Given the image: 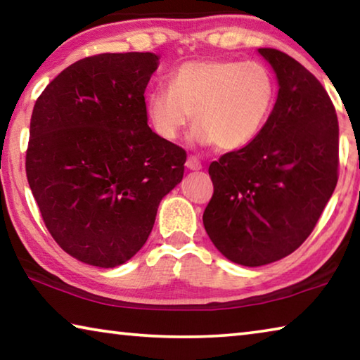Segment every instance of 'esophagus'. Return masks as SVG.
I'll return each instance as SVG.
<instances>
[{"label":"esophagus","mask_w":360,"mask_h":360,"mask_svg":"<svg viewBox=\"0 0 360 360\" xmlns=\"http://www.w3.org/2000/svg\"><path fill=\"white\" fill-rule=\"evenodd\" d=\"M186 167L188 168V169H200L202 168V163H200V160L197 157H193V155H191L187 158V162H186Z\"/></svg>","instance_id":"obj_1"}]
</instances>
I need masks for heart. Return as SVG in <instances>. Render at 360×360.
I'll return each instance as SVG.
<instances>
[{
    "instance_id": "b5f03b06",
    "label": "heart",
    "mask_w": 360,
    "mask_h": 360,
    "mask_svg": "<svg viewBox=\"0 0 360 360\" xmlns=\"http://www.w3.org/2000/svg\"><path fill=\"white\" fill-rule=\"evenodd\" d=\"M276 77L262 62L211 58L186 62L169 75V87L148 95L154 130L173 141L193 122V139L238 150L264 130L276 101Z\"/></svg>"
}]
</instances>
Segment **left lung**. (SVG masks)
Segmentation results:
<instances>
[{"label":"left lung","instance_id":"8db88e82","mask_svg":"<svg viewBox=\"0 0 360 360\" xmlns=\"http://www.w3.org/2000/svg\"><path fill=\"white\" fill-rule=\"evenodd\" d=\"M279 92L264 130L210 165L205 230L229 260L260 266L302 246L338 181V119L322 84L295 58L259 49Z\"/></svg>","mask_w":360,"mask_h":360}]
</instances>
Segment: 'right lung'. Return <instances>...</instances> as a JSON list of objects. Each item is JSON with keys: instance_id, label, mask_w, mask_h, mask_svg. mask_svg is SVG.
Masks as SVG:
<instances>
[{"instance_id": "right-lung-1", "label": "right lung", "mask_w": 360, "mask_h": 360, "mask_svg": "<svg viewBox=\"0 0 360 360\" xmlns=\"http://www.w3.org/2000/svg\"><path fill=\"white\" fill-rule=\"evenodd\" d=\"M157 65L150 52L85 57L34 103L28 184L49 233L84 264L130 260L184 174L186 150L148 125L144 90Z\"/></svg>"}]
</instances>
